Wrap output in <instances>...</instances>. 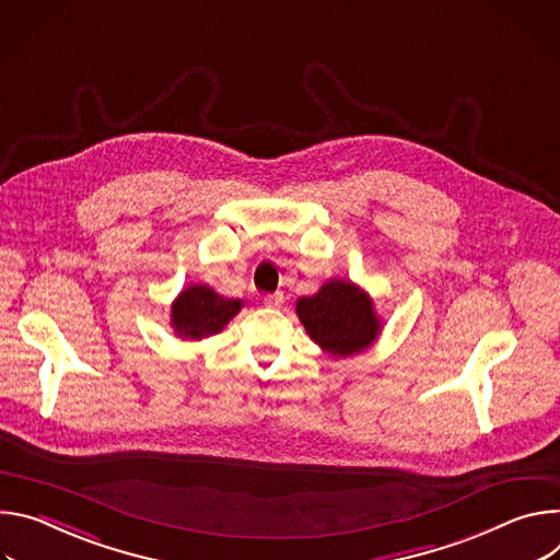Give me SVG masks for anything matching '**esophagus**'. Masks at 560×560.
<instances>
[{
  "label": "esophagus",
  "mask_w": 560,
  "mask_h": 560,
  "mask_svg": "<svg viewBox=\"0 0 560 560\" xmlns=\"http://www.w3.org/2000/svg\"><path fill=\"white\" fill-rule=\"evenodd\" d=\"M282 302H284L282 291H276V293H267V295H265V304H267V306H280Z\"/></svg>",
  "instance_id": "esophagus-1"
}]
</instances>
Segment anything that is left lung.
I'll list each match as a JSON object with an SVG mask.
<instances>
[{
  "mask_svg": "<svg viewBox=\"0 0 560 560\" xmlns=\"http://www.w3.org/2000/svg\"><path fill=\"white\" fill-rule=\"evenodd\" d=\"M295 312L306 334L334 355L362 351L381 329L371 300L342 280L327 282L316 295L300 298Z\"/></svg>",
  "mask_w": 560,
  "mask_h": 560,
  "instance_id": "1",
  "label": "left lung"
}]
</instances>
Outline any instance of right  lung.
I'll return each mask as SVG.
<instances>
[{
  "instance_id": "1",
  "label": "right lung",
  "mask_w": 560,
  "mask_h": 560,
  "mask_svg": "<svg viewBox=\"0 0 560 560\" xmlns=\"http://www.w3.org/2000/svg\"><path fill=\"white\" fill-rule=\"evenodd\" d=\"M242 302L218 295L209 287H191L179 293L171 308V320L179 336L205 338L224 329L240 312Z\"/></svg>"
}]
</instances>
